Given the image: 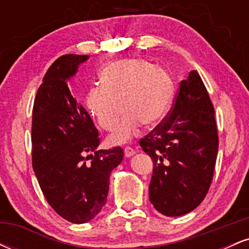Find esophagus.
Listing matches in <instances>:
<instances>
[{"mask_svg": "<svg viewBox=\"0 0 249 249\" xmlns=\"http://www.w3.org/2000/svg\"><path fill=\"white\" fill-rule=\"evenodd\" d=\"M136 153V151H134V148H132V147H130V146H126L124 148V154H125V157H131V156H133V154Z\"/></svg>", "mask_w": 249, "mask_h": 249, "instance_id": "34e87169", "label": "esophagus"}]
</instances>
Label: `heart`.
Listing matches in <instances>:
<instances>
[{
	"mask_svg": "<svg viewBox=\"0 0 249 249\" xmlns=\"http://www.w3.org/2000/svg\"><path fill=\"white\" fill-rule=\"evenodd\" d=\"M99 79L102 85L90 88L85 95V107L97 124L103 130L113 131L124 110L126 112L118 131L108 137L111 145L128 141L142 125L146 128L158 126L172 105V76L146 59L111 63L102 70Z\"/></svg>",
	"mask_w": 249,
	"mask_h": 249,
	"instance_id": "obj_1",
	"label": "heart"
}]
</instances>
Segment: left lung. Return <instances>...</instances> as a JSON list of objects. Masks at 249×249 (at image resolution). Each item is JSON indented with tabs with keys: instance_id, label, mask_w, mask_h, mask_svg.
Masks as SVG:
<instances>
[{
	"instance_id": "8db88e82",
	"label": "left lung",
	"mask_w": 249,
	"mask_h": 249,
	"mask_svg": "<svg viewBox=\"0 0 249 249\" xmlns=\"http://www.w3.org/2000/svg\"><path fill=\"white\" fill-rule=\"evenodd\" d=\"M152 158L151 204L166 216L198 207L210 190L219 138L214 107L198 71L180 82L172 111L139 142Z\"/></svg>"
}]
</instances>
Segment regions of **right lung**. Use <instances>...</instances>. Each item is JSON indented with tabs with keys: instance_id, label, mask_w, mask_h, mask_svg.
Wrapping results in <instances>:
<instances>
[{
	"instance_id": "add662e5",
	"label": "right lung",
	"mask_w": 249,
	"mask_h": 249,
	"mask_svg": "<svg viewBox=\"0 0 249 249\" xmlns=\"http://www.w3.org/2000/svg\"><path fill=\"white\" fill-rule=\"evenodd\" d=\"M88 55H64L45 73L33 108V167L48 204L72 224H85L107 202L121 146L97 150L98 130L71 95L68 81Z\"/></svg>"
}]
</instances>
